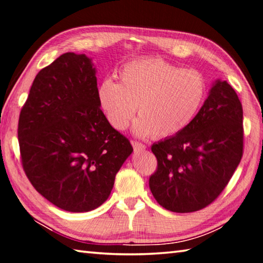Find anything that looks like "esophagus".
Returning <instances> with one entry per match:
<instances>
[{"instance_id":"1","label":"esophagus","mask_w":263,"mask_h":263,"mask_svg":"<svg viewBox=\"0 0 263 263\" xmlns=\"http://www.w3.org/2000/svg\"><path fill=\"white\" fill-rule=\"evenodd\" d=\"M131 144L133 146V148H135V151H144V149H146V145L141 144V142H139V141H132Z\"/></svg>"}]
</instances>
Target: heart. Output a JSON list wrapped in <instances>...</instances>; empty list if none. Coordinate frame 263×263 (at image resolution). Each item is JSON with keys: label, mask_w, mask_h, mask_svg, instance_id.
Segmentation results:
<instances>
[{"label": "heart", "mask_w": 263, "mask_h": 263, "mask_svg": "<svg viewBox=\"0 0 263 263\" xmlns=\"http://www.w3.org/2000/svg\"><path fill=\"white\" fill-rule=\"evenodd\" d=\"M119 84L104 79L98 100L108 122L123 131L135 115L133 131L140 137L175 136L197 115L207 94L203 74L183 69L161 57L132 61L118 73Z\"/></svg>", "instance_id": "1"}]
</instances>
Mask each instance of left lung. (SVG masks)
I'll return each instance as SVG.
<instances>
[{
    "instance_id": "obj_1",
    "label": "left lung",
    "mask_w": 263,
    "mask_h": 263,
    "mask_svg": "<svg viewBox=\"0 0 263 263\" xmlns=\"http://www.w3.org/2000/svg\"><path fill=\"white\" fill-rule=\"evenodd\" d=\"M157 168L149 189L162 207L192 213L217 199L244 153L242 106L227 82L213 85L183 131L152 146Z\"/></svg>"
}]
</instances>
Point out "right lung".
Returning a JSON list of instances; mask_svg holds the SVG:
<instances>
[{"instance_id":"add662e5","label":"right lung","mask_w":263,"mask_h":263,"mask_svg":"<svg viewBox=\"0 0 263 263\" xmlns=\"http://www.w3.org/2000/svg\"><path fill=\"white\" fill-rule=\"evenodd\" d=\"M23 169L56 207L83 213L106 201L133 148L100 108L90 59L65 52L33 82L18 121Z\"/></svg>"}]
</instances>
